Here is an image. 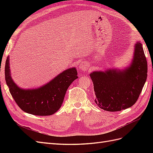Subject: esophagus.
Wrapping results in <instances>:
<instances>
[{
    "mask_svg": "<svg viewBox=\"0 0 153 153\" xmlns=\"http://www.w3.org/2000/svg\"><path fill=\"white\" fill-rule=\"evenodd\" d=\"M88 67H89V66H88V64L85 61H83L81 63H80L79 66H78V68H79V69H81V70L83 71H86V69H87Z\"/></svg>",
    "mask_w": 153,
    "mask_h": 153,
    "instance_id": "esophagus-1",
    "label": "esophagus"
}]
</instances>
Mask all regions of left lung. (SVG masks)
Instances as JSON below:
<instances>
[{
	"instance_id": "8db88e82",
	"label": "left lung",
	"mask_w": 153,
	"mask_h": 153,
	"mask_svg": "<svg viewBox=\"0 0 153 153\" xmlns=\"http://www.w3.org/2000/svg\"><path fill=\"white\" fill-rule=\"evenodd\" d=\"M147 76V60L142 45L134 46L133 59L123 69L108 68L90 74L99 107L108 112H117L136 103Z\"/></svg>"
}]
</instances>
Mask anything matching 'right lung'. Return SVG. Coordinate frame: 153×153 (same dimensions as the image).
<instances>
[{"label":"right lung","mask_w":153,"mask_h":153,"mask_svg":"<svg viewBox=\"0 0 153 153\" xmlns=\"http://www.w3.org/2000/svg\"><path fill=\"white\" fill-rule=\"evenodd\" d=\"M75 67L63 71L47 84L35 89H22L11 77L10 56L5 66V78L10 92L19 107L24 112L39 116L55 114L61 108L66 91L78 78Z\"/></svg>","instance_id":"right-lung-1"}]
</instances>
